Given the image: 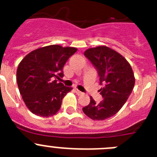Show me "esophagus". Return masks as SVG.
Listing matches in <instances>:
<instances>
[{
	"instance_id": "esophagus-1",
	"label": "esophagus",
	"mask_w": 157,
	"mask_h": 157,
	"mask_svg": "<svg viewBox=\"0 0 157 157\" xmlns=\"http://www.w3.org/2000/svg\"><path fill=\"white\" fill-rule=\"evenodd\" d=\"M75 93H76V94H78V95H82V94H83L82 92H81L80 90H78V89H75Z\"/></svg>"
}]
</instances>
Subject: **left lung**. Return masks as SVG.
Here are the masks:
<instances>
[{"instance_id":"left-lung-1","label":"left lung","mask_w":157,"mask_h":157,"mask_svg":"<svg viewBox=\"0 0 157 157\" xmlns=\"http://www.w3.org/2000/svg\"><path fill=\"white\" fill-rule=\"evenodd\" d=\"M84 55L97 68L104 87L100 90L103 100L96 103L90 97L82 111L92 120H105L116 114L127 101L135 83L134 72L121 54L105 45L88 48Z\"/></svg>"}]
</instances>
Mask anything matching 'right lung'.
Masks as SVG:
<instances>
[{
	"mask_svg": "<svg viewBox=\"0 0 157 157\" xmlns=\"http://www.w3.org/2000/svg\"><path fill=\"white\" fill-rule=\"evenodd\" d=\"M74 47L52 45L32 51L18 66L16 79L20 94L29 110L36 116H54L71 87L57 79L63 76V67L76 52Z\"/></svg>",
	"mask_w": 157,
	"mask_h": 157,
	"instance_id": "right-lung-1",
	"label": "right lung"
}]
</instances>
